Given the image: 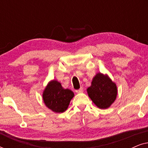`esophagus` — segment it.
<instances>
[{"label": "esophagus", "mask_w": 148, "mask_h": 148, "mask_svg": "<svg viewBox=\"0 0 148 148\" xmlns=\"http://www.w3.org/2000/svg\"><path fill=\"white\" fill-rule=\"evenodd\" d=\"M76 93H82L83 92H84V89H83V88H81L79 89V90H75Z\"/></svg>", "instance_id": "obj_1"}]
</instances>
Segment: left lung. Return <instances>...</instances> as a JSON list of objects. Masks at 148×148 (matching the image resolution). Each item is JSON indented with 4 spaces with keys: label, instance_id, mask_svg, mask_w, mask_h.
Here are the masks:
<instances>
[{
    "label": "left lung",
    "instance_id": "1",
    "mask_svg": "<svg viewBox=\"0 0 148 148\" xmlns=\"http://www.w3.org/2000/svg\"><path fill=\"white\" fill-rule=\"evenodd\" d=\"M87 92L92 102L99 108L106 109L116 100L117 88L107 75L98 73L93 78L92 85L87 89Z\"/></svg>",
    "mask_w": 148,
    "mask_h": 148
}]
</instances>
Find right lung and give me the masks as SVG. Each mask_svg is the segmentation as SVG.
<instances>
[{
  "label": "right lung",
  "mask_w": 148,
  "mask_h": 148,
  "mask_svg": "<svg viewBox=\"0 0 148 148\" xmlns=\"http://www.w3.org/2000/svg\"><path fill=\"white\" fill-rule=\"evenodd\" d=\"M73 96L74 93L71 90L64 89L56 80L48 83L42 94L46 106L56 113L64 112Z\"/></svg>",
  "instance_id": "add662e5"
}]
</instances>
